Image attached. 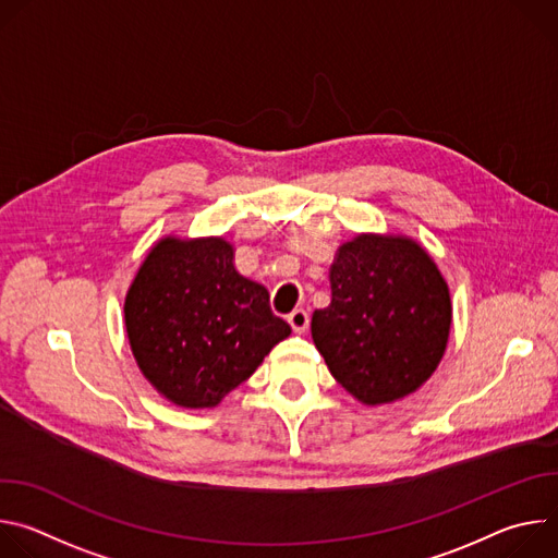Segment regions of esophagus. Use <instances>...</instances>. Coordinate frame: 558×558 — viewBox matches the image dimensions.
<instances>
[{"instance_id": "1", "label": "esophagus", "mask_w": 558, "mask_h": 558, "mask_svg": "<svg viewBox=\"0 0 558 558\" xmlns=\"http://www.w3.org/2000/svg\"><path fill=\"white\" fill-rule=\"evenodd\" d=\"M287 323L291 325V329H293L295 333H304V331L308 329V313H306L304 308H295V311L289 313Z\"/></svg>"}]
</instances>
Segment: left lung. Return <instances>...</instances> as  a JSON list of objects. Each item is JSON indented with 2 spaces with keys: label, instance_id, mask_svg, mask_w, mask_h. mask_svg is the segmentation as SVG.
I'll return each instance as SVG.
<instances>
[{
  "label": "left lung",
  "instance_id": "1",
  "mask_svg": "<svg viewBox=\"0 0 558 558\" xmlns=\"http://www.w3.org/2000/svg\"><path fill=\"white\" fill-rule=\"evenodd\" d=\"M331 304L311 317L315 349L366 407L415 392L439 366L450 291L435 260L407 235L360 233L329 271Z\"/></svg>",
  "mask_w": 558,
  "mask_h": 558
}]
</instances>
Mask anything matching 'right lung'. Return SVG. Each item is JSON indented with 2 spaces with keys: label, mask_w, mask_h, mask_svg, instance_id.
Instances as JSON below:
<instances>
[{
  "label": "right lung",
  "mask_w": 558,
  "mask_h": 558,
  "mask_svg": "<svg viewBox=\"0 0 558 558\" xmlns=\"http://www.w3.org/2000/svg\"><path fill=\"white\" fill-rule=\"evenodd\" d=\"M125 331L145 379L183 409H211L289 338L269 291L233 267L222 238H161L125 295Z\"/></svg>",
  "instance_id": "right-lung-1"
}]
</instances>
